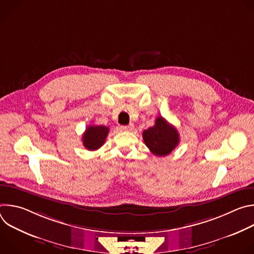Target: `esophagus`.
<instances>
[{
    "instance_id": "1",
    "label": "esophagus",
    "mask_w": 254,
    "mask_h": 254,
    "mask_svg": "<svg viewBox=\"0 0 254 254\" xmlns=\"http://www.w3.org/2000/svg\"><path fill=\"white\" fill-rule=\"evenodd\" d=\"M121 128H122L123 130H125V131H131V130L134 128V126H133L132 124H130V125H128V126H122Z\"/></svg>"
}]
</instances>
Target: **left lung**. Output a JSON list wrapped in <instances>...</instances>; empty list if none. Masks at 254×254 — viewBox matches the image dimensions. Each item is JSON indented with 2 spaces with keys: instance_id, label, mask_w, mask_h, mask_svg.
<instances>
[{
  "instance_id": "obj_1",
  "label": "left lung",
  "mask_w": 254,
  "mask_h": 254,
  "mask_svg": "<svg viewBox=\"0 0 254 254\" xmlns=\"http://www.w3.org/2000/svg\"><path fill=\"white\" fill-rule=\"evenodd\" d=\"M142 138L149 150L158 157L171 154L180 141L176 127L162 117L157 118L154 127L143 130Z\"/></svg>"
}]
</instances>
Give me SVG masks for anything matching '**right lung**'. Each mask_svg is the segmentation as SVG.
Returning a JSON list of instances; mask_svg holds the SVG:
<instances>
[{"mask_svg":"<svg viewBox=\"0 0 254 254\" xmlns=\"http://www.w3.org/2000/svg\"><path fill=\"white\" fill-rule=\"evenodd\" d=\"M110 127L105 126H88L82 134L83 146L88 151H96L104 143Z\"/></svg>","mask_w":254,"mask_h":254,"instance_id":"obj_1","label":"right lung"}]
</instances>
